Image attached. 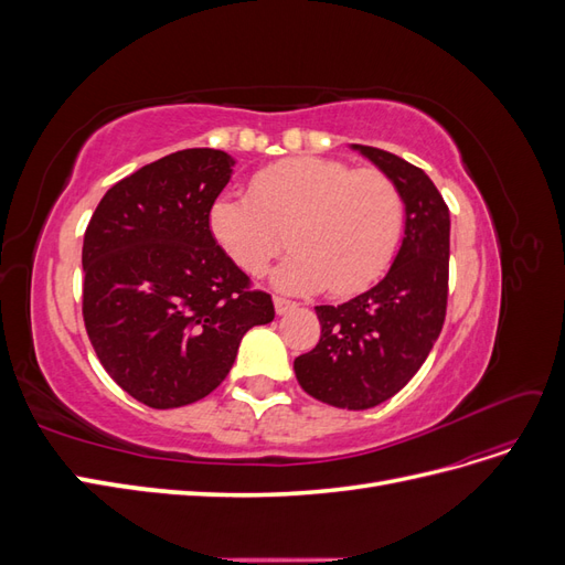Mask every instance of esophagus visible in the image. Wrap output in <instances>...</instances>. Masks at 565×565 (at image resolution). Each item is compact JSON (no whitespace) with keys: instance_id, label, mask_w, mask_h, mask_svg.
Masks as SVG:
<instances>
[{"instance_id":"34e87169","label":"esophagus","mask_w":565,"mask_h":565,"mask_svg":"<svg viewBox=\"0 0 565 565\" xmlns=\"http://www.w3.org/2000/svg\"><path fill=\"white\" fill-rule=\"evenodd\" d=\"M273 306H276V313H278V316H285V313L297 309V303L285 299V297H276V299H273Z\"/></svg>"}]
</instances>
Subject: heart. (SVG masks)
Wrapping results in <instances>:
<instances>
[{"label":"heart","mask_w":565,"mask_h":565,"mask_svg":"<svg viewBox=\"0 0 565 565\" xmlns=\"http://www.w3.org/2000/svg\"><path fill=\"white\" fill-rule=\"evenodd\" d=\"M207 224L216 245L252 276L285 249L289 231L297 254L276 270V285L351 297L380 280L396 256L405 200L380 169L301 156L256 172L249 195H216Z\"/></svg>","instance_id":"obj_1"}]
</instances>
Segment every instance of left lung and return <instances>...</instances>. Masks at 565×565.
I'll list each match as a JSON object with an SVG mask.
<instances>
[{
  "mask_svg": "<svg viewBox=\"0 0 565 565\" xmlns=\"http://www.w3.org/2000/svg\"><path fill=\"white\" fill-rule=\"evenodd\" d=\"M401 188L405 235L382 282L339 306H316L320 341L295 374L309 396L344 409L388 401L415 377L446 322L450 212L434 181L393 152L358 146Z\"/></svg>",
  "mask_w": 565,
  "mask_h": 565,
  "instance_id": "8db88e82",
  "label": "left lung"
}]
</instances>
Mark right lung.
<instances>
[{"mask_svg":"<svg viewBox=\"0 0 565 565\" xmlns=\"http://www.w3.org/2000/svg\"><path fill=\"white\" fill-rule=\"evenodd\" d=\"M233 164L214 148L150 162L110 188L84 233V328L100 365L148 407L210 396L245 332L276 318L210 233Z\"/></svg>","mask_w":565,"mask_h":565,"instance_id":"1","label":"right lung"}]
</instances>
